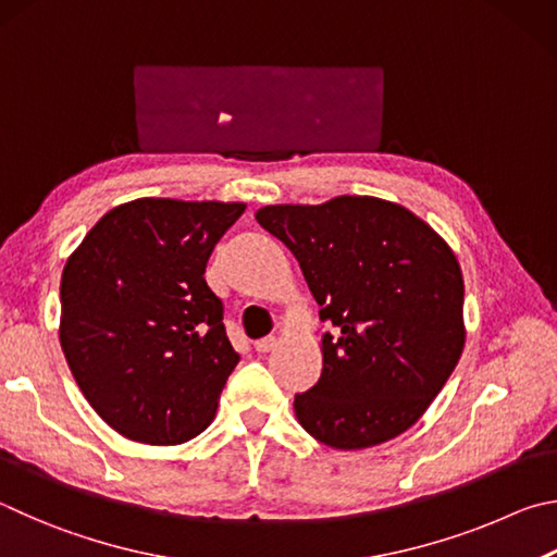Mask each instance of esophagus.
<instances>
[{"label": "esophagus", "instance_id": "34e87169", "mask_svg": "<svg viewBox=\"0 0 557 557\" xmlns=\"http://www.w3.org/2000/svg\"><path fill=\"white\" fill-rule=\"evenodd\" d=\"M257 352H261V355H267V352H273V349L278 347V337L276 335H269V337H263V339H257Z\"/></svg>", "mask_w": 557, "mask_h": 557}]
</instances>
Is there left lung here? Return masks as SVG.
Returning <instances> with one entry per match:
<instances>
[{
	"label": "left lung",
	"mask_w": 557,
	"mask_h": 557,
	"mask_svg": "<svg viewBox=\"0 0 557 557\" xmlns=\"http://www.w3.org/2000/svg\"><path fill=\"white\" fill-rule=\"evenodd\" d=\"M263 230L294 251L320 320L323 374L298 394V423L335 450L408 431L441 394L465 347V281L455 251L398 202L339 195L267 205Z\"/></svg>",
	"instance_id": "1"
}]
</instances>
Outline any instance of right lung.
Segmentation results:
<instances>
[{
    "label": "right lung",
    "instance_id": "add662e5",
    "mask_svg": "<svg viewBox=\"0 0 557 557\" xmlns=\"http://www.w3.org/2000/svg\"><path fill=\"white\" fill-rule=\"evenodd\" d=\"M244 208L116 205L65 261L58 335L67 367L95 413L134 443L178 445L212 423L239 355L205 267Z\"/></svg>",
    "mask_w": 557,
    "mask_h": 557
}]
</instances>
